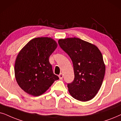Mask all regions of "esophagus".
Returning a JSON list of instances; mask_svg holds the SVG:
<instances>
[{
	"label": "esophagus",
	"mask_w": 121,
	"mask_h": 121,
	"mask_svg": "<svg viewBox=\"0 0 121 121\" xmlns=\"http://www.w3.org/2000/svg\"><path fill=\"white\" fill-rule=\"evenodd\" d=\"M59 77L60 79V80H62V78H63V74H62V73H60V74H59Z\"/></svg>",
	"instance_id": "obj_1"
}]
</instances>
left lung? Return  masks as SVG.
Instances as JSON below:
<instances>
[{"label":"left lung","mask_w":121,"mask_h":121,"mask_svg":"<svg viewBox=\"0 0 121 121\" xmlns=\"http://www.w3.org/2000/svg\"><path fill=\"white\" fill-rule=\"evenodd\" d=\"M58 43L73 63L75 78L67 84L69 93L77 100H91L100 89L105 73L101 51L95 45L77 38L60 39Z\"/></svg>","instance_id":"left-lung-1"}]
</instances>
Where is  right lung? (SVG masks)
Masks as SVG:
<instances>
[{"label": "right lung", "instance_id": "add662e5", "mask_svg": "<svg viewBox=\"0 0 121 121\" xmlns=\"http://www.w3.org/2000/svg\"><path fill=\"white\" fill-rule=\"evenodd\" d=\"M57 46L51 38H36L28 42L19 51L14 72L17 84L30 95L45 92L59 77L54 74L49 58Z\"/></svg>", "mask_w": 121, "mask_h": 121}]
</instances>
